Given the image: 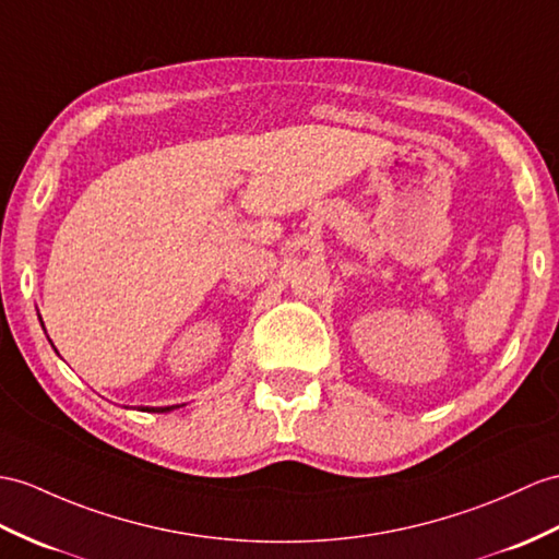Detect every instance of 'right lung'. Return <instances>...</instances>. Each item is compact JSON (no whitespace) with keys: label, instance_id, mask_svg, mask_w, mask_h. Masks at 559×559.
<instances>
[{"label":"right lung","instance_id":"obj_1","mask_svg":"<svg viewBox=\"0 0 559 559\" xmlns=\"http://www.w3.org/2000/svg\"><path fill=\"white\" fill-rule=\"evenodd\" d=\"M146 411H148V407H146ZM168 411H175V405H168V407H152V411H148V413H168Z\"/></svg>","mask_w":559,"mask_h":559}]
</instances>
